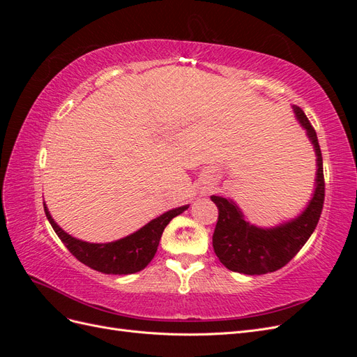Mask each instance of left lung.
I'll list each match as a JSON object with an SVG mask.
<instances>
[{"label":"left lung","mask_w":357,"mask_h":357,"mask_svg":"<svg viewBox=\"0 0 357 357\" xmlns=\"http://www.w3.org/2000/svg\"><path fill=\"white\" fill-rule=\"evenodd\" d=\"M298 121L307 129L317 156L316 190L308 207L298 219L278 228L261 229L245 222L236 205L222 197H211L218 205L219 218L213 234V248L219 261L234 273L261 275L274 273L296 256L314 232L325 202V177L323 159L316 129L299 107H295Z\"/></svg>","instance_id":"left-lung-1"}]
</instances>
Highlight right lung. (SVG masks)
<instances>
[{
	"label": "right lung",
	"mask_w": 357,
	"mask_h": 357,
	"mask_svg": "<svg viewBox=\"0 0 357 357\" xmlns=\"http://www.w3.org/2000/svg\"><path fill=\"white\" fill-rule=\"evenodd\" d=\"M186 208L188 205H183V207L169 210L159 215L158 219H153L152 222L143 226L139 231L126 236V238L107 244H91L74 238V236L63 232L55 223L50 213L47 211L46 205L45 213L53 231L59 236V240L82 264L98 273L126 275L142 271V269L149 265L158 250L159 240L165 226L172 220V218H176V215H178Z\"/></svg>",
	"instance_id": "right-lung-1"
}]
</instances>
